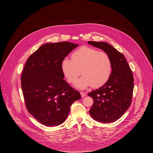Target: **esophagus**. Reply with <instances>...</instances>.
Instances as JSON below:
<instances>
[{
    "mask_svg": "<svg viewBox=\"0 0 153 153\" xmlns=\"http://www.w3.org/2000/svg\"><path fill=\"white\" fill-rule=\"evenodd\" d=\"M80 95L82 96V97H84L85 96H86V94L84 93V92H80Z\"/></svg>",
    "mask_w": 153,
    "mask_h": 153,
    "instance_id": "34e87169",
    "label": "esophagus"
}]
</instances>
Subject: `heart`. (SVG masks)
I'll return each mask as SVG.
<instances>
[{"mask_svg": "<svg viewBox=\"0 0 153 153\" xmlns=\"http://www.w3.org/2000/svg\"><path fill=\"white\" fill-rule=\"evenodd\" d=\"M61 68L70 83H74L80 74L83 75L75 84L77 88L85 89L91 85L93 88H99L110 79L112 61L105 52L82 47L72 54L71 59L67 57L63 59Z\"/></svg>", "mask_w": 153, "mask_h": 153, "instance_id": "heart-1", "label": "heart"}]
</instances>
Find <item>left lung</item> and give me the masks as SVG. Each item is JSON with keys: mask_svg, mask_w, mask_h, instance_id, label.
I'll return each instance as SVG.
<instances>
[{"mask_svg": "<svg viewBox=\"0 0 153 153\" xmlns=\"http://www.w3.org/2000/svg\"><path fill=\"white\" fill-rule=\"evenodd\" d=\"M88 43L106 53L112 61V73L108 82L88 94L94 100L89 113L96 121L113 122L122 117L131 103L134 89L133 73L123 54L113 46L103 42Z\"/></svg>", "mask_w": 153, "mask_h": 153, "instance_id": "left-lung-1", "label": "left lung"}]
</instances>
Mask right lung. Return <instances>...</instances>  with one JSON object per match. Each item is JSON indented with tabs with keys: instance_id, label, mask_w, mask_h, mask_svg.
Here are the masks:
<instances>
[{
	"instance_id": "right-lung-1",
	"label": "right lung",
	"mask_w": 153,
	"mask_h": 153,
	"mask_svg": "<svg viewBox=\"0 0 153 153\" xmlns=\"http://www.w3.org/2000/svg\"><path fill=\"white\" fill-rule=\"evenodd\" d=\"M77 44L61 42L42 45L27 59L21 76V86L28 112L40 123L52 126L68 117L80 93L65 81L62 71L63 59Z\"/></svg>"
}]
</instances>
